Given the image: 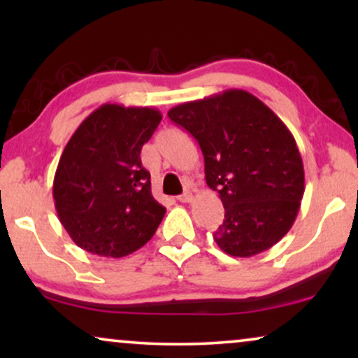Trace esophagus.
Returning a JSON list of instances; mask_svg holds the SVG:
<instances>
[{
	"mask_svg": "<svg viewBox=\"0 0 358 358\" xmlns=\"http://www.w3.org/2000/svg\"><path fill=\"white\" fill-rule=\"evenodd\" d=\"M192 199H194L192 192H184L182 195H179V197H178L179 202H182V203H189V202H192Z\"/></svg>",
	"mask_w": 358,
	"mask_h": 358,
	"instance_id": "obj_1",
	"label": "esophagus"
}]
</instances>
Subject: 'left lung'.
Returning a JSON list of instances; mask_svg holds the SVG:
<instances>
[{
	"label": "left lung",
	"instance_id": "8db88e82",
	"mask_svg": "<svg viewBox=\"0 0 358 358\" xmlns=\"http://www.w3.org/2000/svg\"><path fill=\"white\" fill-rule=\"evenodd\" d=\"M168 117L199 141L205 180L224 220L213 233L229 256L267 251L288 233L305 194V171L287 125L251 92L228 90L173 107Z\"/></svg>",
	"mask_w": 358,
	"mask_h": 358
}]
</instances>
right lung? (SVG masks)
<instances>
[{
	"instance_id": "add662e5",
	"label": "right lung",
	"mask_w": 358,
	"mask_h": 358,
	"mask_svg": "<svg viewBox=\"0 0 358 358\" xmlns=\"http://www.w3.org/2000/svg\"><path fill=\"white\" fill-rule=\"evenodd\" d=\"M161 119L153 107L104 104L73 134L58 161L53 200L76 246L124 257L153 238L166 208L151 195L140 153Z\"/></svg>"
}]
</instances>
